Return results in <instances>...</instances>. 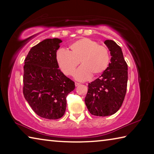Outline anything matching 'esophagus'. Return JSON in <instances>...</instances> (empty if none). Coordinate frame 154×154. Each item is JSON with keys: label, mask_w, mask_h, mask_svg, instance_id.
I'll return each instance as SVG.
<instances>
[{"label": "esophagus", "mask_w": 154, "mask_h": 154, "mask_svg": "<svg viewBox=\"0 0 154 154\" xmlns=\"http://www.w3.org/2000/svg\"><path fill=\"white\" fill-rule=\"evenodd\" d=\"M79 84H80L79 83H77V82H75V86H76V87H77L78 85H79Z\"/></svg>", "instance_id": "1"}]
</instances>
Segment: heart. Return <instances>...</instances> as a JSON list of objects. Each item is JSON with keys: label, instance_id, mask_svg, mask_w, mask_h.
Segmentation results:
<instances>
[{"label": "heart", "instance_id": "heart-1", "mask_svg": "<svg viewBox=\"0 0 154 154\" xmlns=\"http://www.w3.org/2000/svg\"><path fill=\"white\" fill-rule=\"evenodd\" d=\"M70 51L60 49L56 52V60L60 69L66 75H72L80 63L74 77L78 81H85L91 75L98 76L105 72L110 63V54L105 46L96 41L83 38L69 45Z\"/></svg>", "mask_w": 154, "mask_h": 154}]
</instances>
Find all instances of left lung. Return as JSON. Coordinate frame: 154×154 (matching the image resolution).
I'll return each instance as SVG.
<instances>
[{
    "label": "left lung",
    "mask_w": 154,
    "mask_h": 154,
    "mask_svg": "<svg viewBox=\"0 0 154 154\" xmlns=\"http://www.w3.org/2000/svg\"><path fill=\"white\" fill-rule=\"evenodd\" d=\"M104 43L110 51L111 62L101 76L89 83L85 98L90 113L102 117L111 116L121 107L128 82V65L121 48L112 40H106Z\"/></svg>",
    "instance_id": "obj_1"
}]
</instances>
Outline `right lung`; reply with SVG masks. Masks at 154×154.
Masks as SVG:
<instances>
[{
	"label": "right lung",
	"instance_id": "right-lung-1",
	"mask_svg": "<svg viewBox=\"0 0 154 154\" xmlns=\"http://www.w3.org/2000/svg\"><path fill=\"white\" fill-rule=\"evenodd\" d=\"M62 42L58 38L43 40L30 49L24 60V98L36 114L48 119L64 116L66 96L75 88L57 64L56 54Z\"/></svg>",
	"mask_w": 154,
	"mask_h": 154
}]
</instances>
